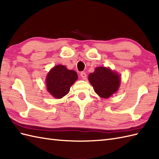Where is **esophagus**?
Here are the masks:
<instances>
[{
  "mask_svg": "<svg viewBox=\"0 0 159 159\" xmlns=\"http://www.w3.org/2000/svg\"><path fill=\"white\" fill-rule=\"evenodd\" d=\"M80 76H81V78L83 79H86V78H87V74H86V73L85 72H80Z\"/></svg>",
  "mask_w": 159,
  "mask_h": 159,
  "instance_id": "1",
  "label": "esophagus"
}]
</instances>
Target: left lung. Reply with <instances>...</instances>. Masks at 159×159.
<instances>
[{
    "mask_svg": "<svg viewBox=\"0 0 159 159\" xmlns=\"http://www.w3.org/2000/svg\"><path fill=\"white\" fill-rule=\"evenodd\" d=\"M88 79L95 92L103 98L112 96L120 85V76L106 67H97L89 74Z\"/></svg>",
    "mask_w": 159,
    "mask_h": 159,
    "instance_id": "8db88e82",
    "label": "left lung"
}]
</instances>
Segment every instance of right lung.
<instances>
[{
    "label": "right lung",
    "instance_id": "1",
    "mask_svg": "<svg viewBox=\"0 0 159 159\" xmlns=\"http://www.w3.org/2000/svg\"><path fill=\"white\" fill-rule=\"evenodd\" d=\"M77 79L78 75L75 71L67 69L65 66L57 65L47 74V90L55 98H61L69 93L71 86Z\"/></svg>",
    "mask_w": 159,
    "mask_h": 159
}]
</instances>
